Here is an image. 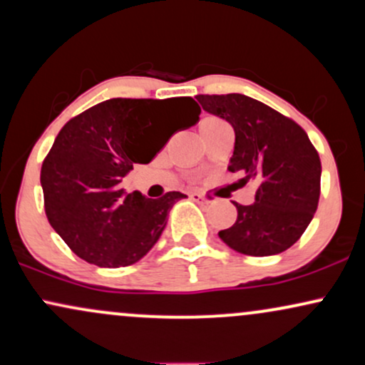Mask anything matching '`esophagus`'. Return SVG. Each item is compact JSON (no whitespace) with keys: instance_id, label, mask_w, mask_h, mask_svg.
<instances>
[{"instance_id":"obj_1","label":"esophagus","mask_w":365,"mask_h":365,"mask_svg":"<svg viewBox=\"0 0 365 365\" xmlns=\"http://www.w3.org/2000/svg\"><path fill=\"white\" fill-rule=\"evenodd\" d=\"M190 199L195 200V202H209V199L202 194V192H192Z\"/></svg>"}]
</instances>
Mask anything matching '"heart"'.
I'll return each instance as SVG.
<instances>
[{"label":"heart","mask_w":365,"mask_h":365,"mask_svg":"<svg viewBox=\"0 0 365 365\" xmlns=\"http://www.w3.org/2000/svg\"><path fill=\"white\" fill-rule=\"evenodd\" d=\"M212 121H220V120L212 118V116H207V118H204L202 121H200V127H202V125H206V123H212Z\"/></svg>","instance_id":"b5f03b06"}]
</instances>
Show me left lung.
<instances>
[{"label": "left lung", "instance_id": "8db88e82", "mask_svg": "<svg viewBox=\"0 0 365 365\" xmlns=\"http://www.w3.org/2000/svg\"><path fill=\"white\" fill-rule=\"evenodd\" d=\"M197 101L235 130L228 170L244 175L240 182H257L255 202H233L237 221L217 235L254 257L290 249L312 221L321 194V159L305 130L244 94H199Z\"/></svg>", "mask_w": 365, "mask_h": 365}]
</instances>
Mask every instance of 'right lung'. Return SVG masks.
Wrapping results in <instances>:
<instances>
[{"label":"right lung","instance_id":"1","mask_svg":"<svg viewBox=\"0 0 365 365\" xmlns=\"http://www.w3.org/2000/svg\"><path fill=\"white\" fill-rule=\"evenodd\" d=\"M192 98L108 99L60 130L41 168L49 225L83 261L121 267L140 261L168 223L182 192L127 194L123 177L148 165L177 130L199 121Z\"/></svg>","mask_w":365,"mask_h":365}]
</instances>
